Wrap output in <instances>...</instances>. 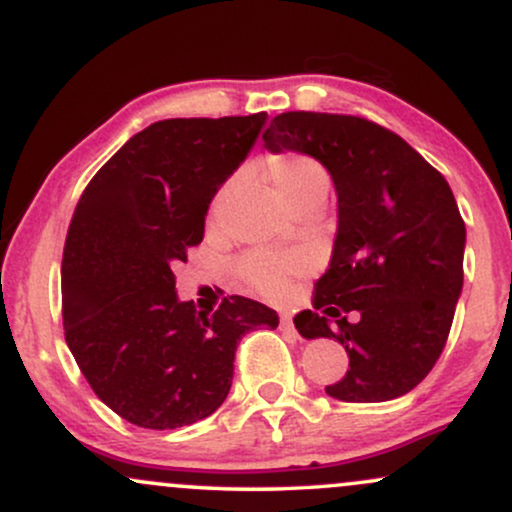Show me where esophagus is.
<instances>
[{
  "instance_id": "34e87169",
  "label": "esophagus",
  "mask_w": 512,
  "mask_h": 512,
  "mask_svg": "<svg viewBox=\"0 0 512 512\" xmlns=\"http://www.w3.org/2000/svg\"><path fill=\"white\" fill-rule=\"evenodd\" d=\"M281 330L296 332V327H293V317H291V315H281Z\"/></svg>"
}]
</instances>
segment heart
I'll use <instances>...</instances> for the list:
<instances>
[{"instance_id":"heart-1","label":"heart","mask_w":512,"mask_h":512,"mask_svg":"<svg viewBox=\"0 0 512 512\" xmlns=\"http://www.w3.org/2000/svg\"><path fill=\"white\" fill-rule=\"evenodd\" d=\"M264 175H267L272 190L289 209H301L308 204H322L330 190V175L325 166L313 156L298 154V151H284L264 158ZM233 190V182H226L214 199H211L209 216L216 219L223 204ZM308 255L291 252V255H269V252H252L238 262V276L250 289L264 293V296H279L286 289L291 276L308 269Z\"/></svg>"}]
</instances>
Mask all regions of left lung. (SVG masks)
Listing matches in <instances>:
<instances>
[{
	"mask_svg": "<svg viewBox=\"0 0 512 512\" xmlns=\"http://www.w3.org/2000/svg\"><path fill=\"white\" fill-rule=\"evenodd\" d=\"M262 139L274 154L317 158L337 187L330 269L315 284V310L293 317L305 339H337L349 354L325 392L342 402L407 395L443 354L462 291L467 231L448 180L366 117L281 113ZM351 309L358 323L345 320Z\"/></svg>",
	"mask_w": 512,
	"mask_h": 512,
	"instance_id": "8db88e82",
	"label": "left lung"
}]
</instances>
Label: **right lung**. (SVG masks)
<instances>
[{"instance_id": "add662e5", "label": "right lung", "mask_w": 512, "mask_h": 512, "mask_svg": "<svg viewBox=\"0 0 512 512\" xmlns=\"http://www.w3.org/2000/svg\"><path fill=\"white\" fill-rule=\"evenodd\" d=\"M267 113L175 117L134 134L93 175L62 255L64 339L103 404L166 431L214 414L238 342L279 315L243 296L216 313L178 301L173 269L204 238L216 190L245 161Z\"/></svg>"}]
</instances>
